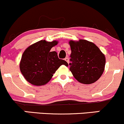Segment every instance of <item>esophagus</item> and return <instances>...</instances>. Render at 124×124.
Wrapping results in <instances>:
<instances>
[{
    "label": "esophagus",
    "mask_w": 124,
    "mask_h": 124,
    "mask_svg": "<svg viewBox=\"0 0 124 124\" xmlns=\"http://www.w3.org/2000/svg\"><path fill=\"white\" fill-rule=\"evenodd\" d=\"M65 61H66V62H68V63H69V58H68V57H66V58H65Z\"/></svg>",
    "instance_id": "esophagus-1"
}]
</instances>
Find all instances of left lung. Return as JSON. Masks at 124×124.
<instances>
[{
    "mask_svg": "<svg viewBox=\"0 0 124 124\" xmlns=\"http://www.w3.org/2000/svg\"><path fill=\"white\" fill-rule=\"evenodd\" d=\"M71 53L70 70L77 80L83 84L94 83L105 70V56L94 44L85 40L70 41Z\"/></svg>",
    "mask_w": 124,
    "mask_h": 124,
    "instance_id": "8db88e82",
    "label": "left lung"
}]
</instances>
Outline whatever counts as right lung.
I'll return each instance as SVG.
<instances>
[{"label":"right lung","mask_w":124,"mask_h":124,"mask_svg":"<svg viewBox=\"0 0 124 124\" xmlns=\"http://www.w3.org/2000/svg\"><path fill=\"white\" fill-rule=\"evenodd\" d=\"M58 41L41 40L28 47L22 56L20 70L27 81L35 85H42L50 80L60 66L68 65L58 58L56 52L50 51Z\"/></svg>","instance_id":"obj_1"}]
</instances>
